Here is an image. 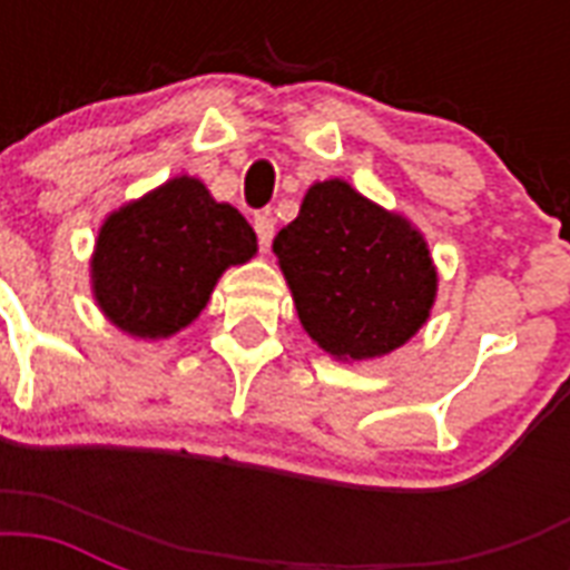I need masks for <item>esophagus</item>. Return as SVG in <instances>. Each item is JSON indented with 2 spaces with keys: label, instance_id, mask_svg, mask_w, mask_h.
I'll use <instances>...</instances> for the list:
<instances>
[{
  "label": "esophagus",
  "instance_id": "esophagus-1",
  "mask_svg": "<svg viewBox=\"0 0 570 570\" xmlns=\"http://www.w3.org/2000/svg\"><path fill=\"white\" fill-rule=\"evenodd\" d=\"M254 230H257L259 250L272 248V239H275V218H272V215H257V218H254Z\"/></svg>",
  "mask_w": 570,
  "mask_h": 570
}]
</instances>
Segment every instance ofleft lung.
I'll use <instances>...</instances> for the list:
<instances>
[{
    "label": "left lung",
    "instance_id": "8db88e82",
    "mask_svg": "<svg viewBox=\"0 0 570 570\" xmlns=\"http://www.w3.org/2000/svg\"><path fill=\"white\" fill-rule=\"evenodd\" d=\"M272 250L302 328L334 361L390 355L432 316L438 268L425 236L340 177L313 183Z\"/></svg>",
    "mask_w": 570,
    "mask_h": 570
}]
</instances>
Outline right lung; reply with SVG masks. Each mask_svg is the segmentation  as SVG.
I'll return each instance as SVG.
<instances>
[{
  "instance_id": "right-lung-1",
  "label": "right lung",
  "mask_w": 570,
  "mask_h": 570,
  "mask_svg": "<svg viewBox=\"0 0 570 570\" xmlns=\"http://www.w3.org/2000/svg\"><path fill=\"white\" fill-rule=\"evenodd\" d=\"M257 254V233L189 174L118 206L100 224L91 293L129 337L165 340L200 316L218 277Z\"/></svg>"
}]
</instances>
